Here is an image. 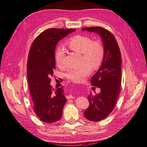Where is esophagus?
<instances>
[{
  "label": "esophagus",
  "mask_w": 147,
  "mask_h": 147,
  "mask_svg": "<svg viewBox=\"0 0 147 147\" xmlns=\"http://www.w3.org/2000/svg\"><path fill=\"white\" fill-rule=\"evenodd\" d=\"M74 97H73V96L72 95V94H69V95H68L67 96V99H73Z\"/></svg>",
  "instance_id": "34e87169"
}]
</instances>
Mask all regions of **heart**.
<instances>
[{
    "mask_svg": "<svg viewBox=\"0 0 147 147\" xmlns=\"http://www.w3.org/2000/svg\"><path fill=\"white\" fill-rule=\"evenodd\" d=\"M67 46L70 50L82 55L81 67L69 69L65 74L66 77L74 82L82 81L91 73L92 67L94 69L98 68L105 58V51L102 44L99 41H92L87 36L75 35L67 41ZM64 55L61 48L56 51L55 61L59 68L63 67Z\"/></svg>",
    "mask_w": 147,
    "mask_h": 147,
    "instance_id": "obj_1",
    "label": "heart"
}]
</instances>
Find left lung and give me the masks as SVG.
<instances>
[{
  "mask_svg": "<svg viewBox=\"0 0 147 147\" xmlns=\"http://www.w3.org/2000/svg\"><path fill=\"white\" fill-rule=\"evenodd\" d=\"M82 30L100 36L105 51L101 67L91 79L92 86L100 88V92L89 94L90 105L84 113L87 119L99 121L112 112L120 93L121 53L115 38L109 30L101 27H85Z\"/></svg>",
  "mask_w": 147,
  "mask_h": 147,
  "instance_id": "obj_1",
  "label": "left lung"
}]
</instances>
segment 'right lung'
Returning <instances> with one entry per match:
<instances>
[{"label": "right lung", "instance_id": "1", "mask_svg": "<svg viewBox=\"0 0 147 147\" xmlns=\"http://www.w3.org/2000/svg\"><path fill=\"white\" fill-rule=\"evenodd\" d=\"M75 29H49L33 42L27 60V78L34 111L47 123L59 120L67 102L63 87L55 90L50 85V77L55 69V49L58 42Z\"/></svg>", "mask_w": 147, "mask_h": 147}]
</instances>
